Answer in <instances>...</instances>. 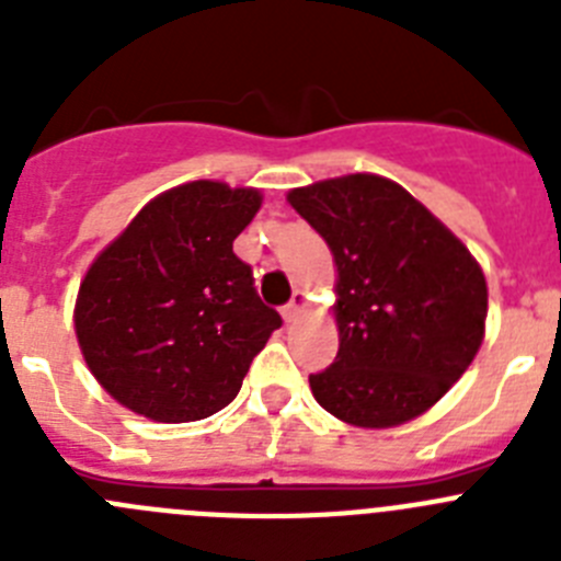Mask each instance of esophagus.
<instances>
[{
    "label": "esophagus",
    "mask_w": 561,
    "mask_h": 561,
    "mask_svg": "<svg viewBox=\"0 0 561 561\" xmlns=\"http://www.w3.org/2000/svg\"><path fill=\"white\" fill-rule=\"evenodd\" d=\"M304 309H306V295H304V291H295L289 304L284 306V320H286V323H295V320H297V317H300V311H304Z\"/></svg>",
    "instance_id": "34e87169"
}]
</instances>
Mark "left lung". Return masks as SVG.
<instances>
[{"label": "left lung", "mask_w": 561, "mask_h": 561, "mask_svg": "<svg viewBox=\"0 0 561 561\" xmlns=\"http://www.w3.org/2000/svg\"><path fill=\"white\" fill-rule=\"evenodd\" d=\"M286 199L336 264L340 351L309 376L317 404L368 430L427 413L483 342L489 291L472 252L376 173L295 187Z\"/></svg>", "instance_id": "left-lung-1"}]
</instances>
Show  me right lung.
<instances>
[{
  "label": "right lung",
  "mask_w": 561,
  "mask_h": 561,
  "mask_svg": "<svg viewBox=\"0 0 561 561\" xmlns=\"http://www.w3.org/2000/svg\"><path fill=\"white\" fill-rule=\"evenodd\" d=\"M255 187L187 182L148 202L95 257L76 300L89 370L112 399L162 424L227 408L280 314L232 252Z\"/></svg>",
  "instance_id": "right-lung-1"
}]
</instances>
